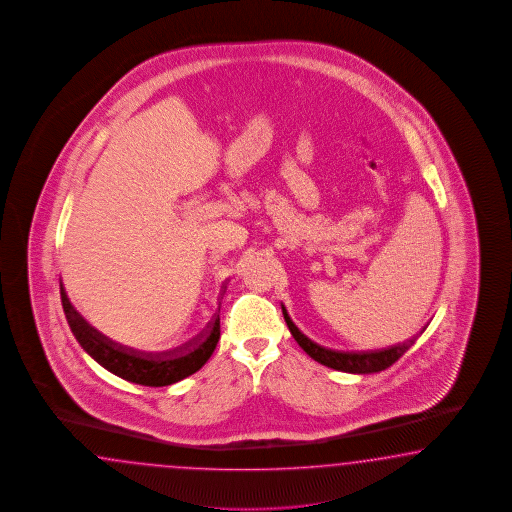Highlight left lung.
Instances as JSON below:
<instances>
[{"mask_svg": "<svg viewBox=\"0 0 512 512\" xmlns=\"http://www.w3.org/2000/svg\"><path fill=\"white\" fill-rule=\"evenodd\" d=\"M282 314H284V319H286V323H288L291 336L301 345L302 349H304V353L308 354V356H312L315 362H319V364H323V366L332 367V369H338V371H345V373H360V375L379 373L382 369H386V367L395 364V362H397L403 354L407 353L408 349L416 343V340H418V336H414V338H410V340L392 345V347H388V349H380V351H364V353L332 351V349H327V347L315 343V341L310 340V338H306L301 330L295 327V323L291 321L288 310H286L284 306H282Z\"/></svg>", "mask_w": 512, "mask_h": 512, "instance_id": "1", "label": "left lung"}]
</instances>
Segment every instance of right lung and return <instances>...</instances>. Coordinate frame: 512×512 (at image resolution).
<instances>
[{"mask_svg": "<svg viewBox=\"0 0 512 512\" xmlns=\"http://www.w3.org/2000/svg\"><path fill=\"white\" fill-rule=\"evenodd\" d=\"M61 302L70 330L83 351L91 354L100 366L111 371L113 375L143 386H169L197 373L210 360L217 341L221 338V319L217 315L211 321L206 334L184 349L161 354L141 353L132 347L109 340L100 330L91 327L72 306V302L68 301L63 284Z\"/></svg>", "mask_w": 512, "mask_h": 512, "instance_id": "1", "label": "right lung"}]
</instances>
